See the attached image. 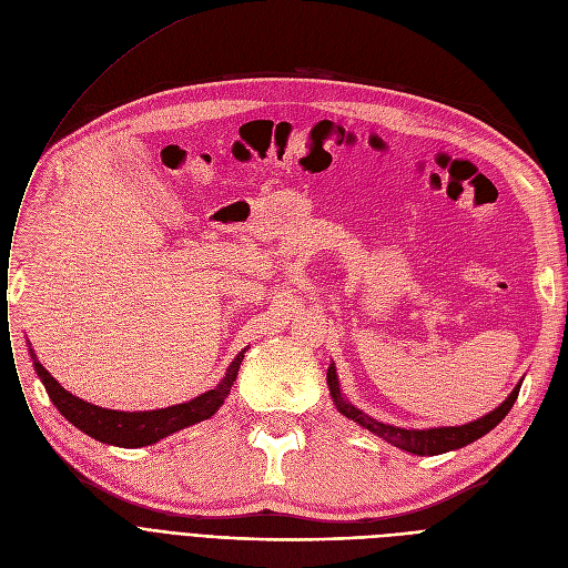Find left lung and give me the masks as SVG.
<instances>
[{"label": "left lung", "mask_w": 568, "mask_h": 568, "mask_svg": "<svg viewBox=\"0 0 568 568\" xmlns=\"http://www.w3.org/2000/svg\"><path fill=\"white\" fill-rule=\"evenodd\" d=\"M327 387H329V394H332V402H335L337 410L344 417L357 422L362 428H369L372 433H376L378 438L387 440L389 445L404 449V452H410V454H417V456H436V454L460 449L465 445L479 440L481 436H486L490 428H495L499 422L507 417V413L516 404L518 392H520V383H518L503 404H499L495 410H490L488 415L470 422V424L440 426V428H402V426H394V424H383V422H378L369 415H364L353 404H348V398L339 389V378H337L335 364L327 366Z\"/></svg>", "instance_id": "1"}]
</instances>
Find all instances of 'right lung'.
<instances>
[{
	"label": "right lung",
	"instance_id": "add662e5",
	"mask_svg": "<svg viewBox=\"0 0 568 568\" xmlns=\"http://www.w3.org/2000/svg\"><path fill=\"white\" fill-rule=\"evenodd\" d=\"M245 351L247 348H243L236 357H233L224 378L220 381V385L215 389H209L204 394L194 396L192 402L170 406V408H160V410L123 413V410H108V408L93 406V404L82 402V398L73 396L71 392H65L48 374L45 366L29 348L31 359H33V369H37L41 383L45 385V392L50 394V402L57 406V410L73 426H78L82 433H87V436H91L93 440L105 443V445H116V447H130V449L153 445L185 426H192L196 422H204V419L213 417L220 410V406L224 404V398L231 392L233 381H236V376H239Z\"/></svg>",
	"mask_w": 568,
	"mask_h": 568
}]
</instances>
